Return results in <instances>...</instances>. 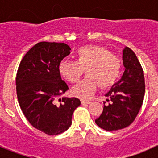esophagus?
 Returning <instances> with one entry per match:
<instances>
[{"instance_id":"obj_1","label":"esophagus","mask_w":158,"mask_h":158,"mask_svg":"<svg viewBox=\"0 0 158 158\" xmlns=\"http://www.w3.org/2000/svg\"><path fill=\"white\" fill-rule=\"evenodd\" d=\"M81 102L82 104H89L91 103V101H90V100H81Z\"/></svg>"}]
</instances>
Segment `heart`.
Masks as SVG:
<instances>
[{"label":"heart","instance_id":"heart-1","mask_svg":"<svg viewBox=\"0 0 158 158\" xmlns=\"http://www.w3.org/2000/svg\"><path fill=\"white\" fill-rule=\"evenodd\" d=\"M121 68L120 59L105 47L88 45L77 51L75 61H61L58 72L67 81L75 83L85 69L86 77L73 87L72 93L78 98L88 100L93 96L98 85L103 89L114 85L120 76Z\"/></svg>","mask_w":158,"mask_h":158}]
</instances>
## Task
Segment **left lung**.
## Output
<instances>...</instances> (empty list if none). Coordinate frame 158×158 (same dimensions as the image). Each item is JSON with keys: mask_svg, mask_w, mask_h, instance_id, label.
Returning a JSON list of instances; mask_svg holds the SVG:
<instances>
[{"mask_svg": "<svg viewBox=\"0 0 158 158\" xmlns=\"http://www.w3.org/2000/svg\"><path fill=\"white\" fill-rule=\"evenodd\" d=\"M125 71L122 78L112 85L105 95L107 106L95 120L97 126L112 131L130 126L139 114L145 95L144 73L140 62L131 49L126 47L123 51Z\"/></svg>", "mask_w": 158, "mask_h": 158, "instance_id": "1", "label": "left lung"}]
</instances>
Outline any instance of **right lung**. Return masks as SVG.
Returning a JSON list of instances; mask_svg holds the SVG:
<instances>
[{
  "instance_id": "1",
  "label": "right lung",
  "mask_w": 158,
  "mask_h": 158,
  "mask_svg": "<svg viewBox=\"0 0 158 158\" xmlns=\"http://www.w3.org/2000/svg\"><path fill=\"white\" fill-rule=\"evenodd\" d=\"M70 50L64 43H38L25 54L16 73V94L23 115L49 135L69 129L73 113L81 104L75 97L60 98L69 87L61 78L58 65Z\"/></svg>"
}]
</instances>
